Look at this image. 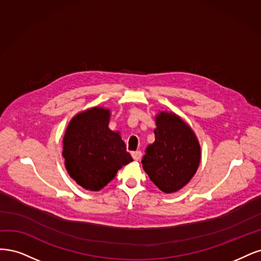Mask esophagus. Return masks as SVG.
<instances>
[{"mask_svg": "<svg viewBox=\"0 0 261 261\" xmlns=\"http://www.w3.org/2000/svg\"><path fill=\"white\" fill-rule=\"evenodd\" d=\"M132 157L134 161H140L142 158V152L141 150H136V152H132Z\"/></svg>", "mask_w": 261, "mask_h": 261, "instance_id": "34e87169", "label": "esophagus"}]
</instances>
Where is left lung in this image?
<instances>
[{
  "label": "left lung",
  "mask_w": 261,
  "mask_h": 261,
  "mask_svg": "<svg viewBox=\"0 0 261 261\" xmlns=\"http://www.w3.org/2000/svg\"><path fill=\"white\" fill-rule=\"evenodd\" d=\"M155 142L146 147L143 169L165 193H174L190 182L200 162V146L194 131L173 113L155 117Z\"/></svg>",
  "instance_id": "1"
}]
</instances>
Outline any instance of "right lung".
<instances>
[{"mask_svg": "<svg viewBox=\"0 0 261 261\" xmlns=\"http://www.w3.org/2000/svg\"><path fill=\"white\" fill-rule=\"evenodd\" d=\"M111 112L92 107L75 115L63 139L67 172L80 187L99 191L133 159L119 132L108 128Z\"/></svg>", "mask_w": 261, "mask_h": 261, "instance_id": "add662e5", "label": "right lung"}]
</instances>
